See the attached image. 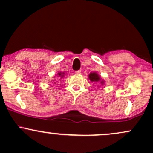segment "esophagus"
<instances>
[{
	"mask_svg": "<svg viewBox=\"0 0 153 153\" xmlns=\"http://www.w3.org/2000/svg\"><path fill=\"white\" fill-rule=\"evenodd\" d=\"M75 73H76V74H80V73H81V71H80V70H79V71H75Z\"/></svg>",
	"mask_w": 153,
	"mask_h": 153,
	"instance_id": "1",
	"label": "esophagus"
}]
</instances>
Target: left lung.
<instances>
[{"mask_svg": "<svg viewBox=\"0 0 153 153\" xmlns=\"http://www.w3.org/2000/svg\"><path fill=\"white\" fill-rule=\"evenodd\" d=\"M89 79L91 80L92 82H99L100 81V76L99 75L97 74V73H90V75H89ZM101 84L103 83V81H101Z\"/></svg>", "mask_w": 153, "mask_h": 153, "instance_id": "left-lung-1", "label": "left lung"}]
</instances>
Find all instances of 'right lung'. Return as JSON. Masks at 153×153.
Instances as JSON below:
<instances>
[{
    "label": "right lung",
    "mask_w": 153,
    "mask_h": 153,
    "mask_svg": "<svg viewBox=\"0 0 153 153\" xmlns=\"http://www.w3.org/2000/svg\"><path fill=\"white\" fill-rule=\"evenodd\" d=\"M64 73H58V75H59V77L60 78H62V77H64Z\"/></svg>",
    "instance_id": "right-lung-1"
}]
</instances>
